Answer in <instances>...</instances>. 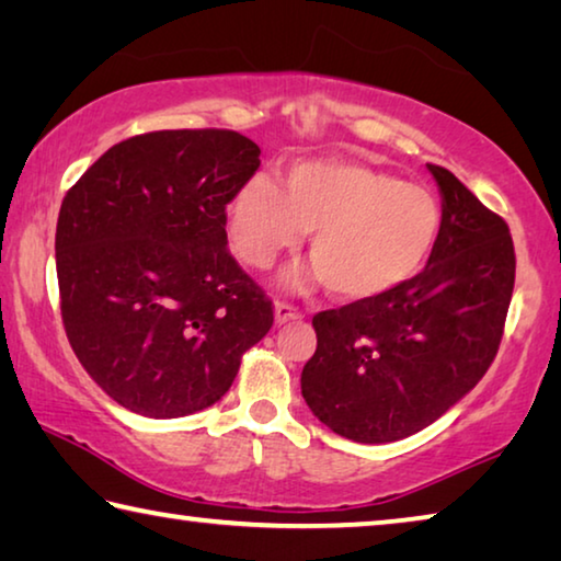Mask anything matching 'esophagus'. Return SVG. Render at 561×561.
<instances>
[{"label": "esophagus", "instance_id": "esophagus-1", "mask_svg": "<svg viewBox=\"0 0 561 561\" xmlns=\"http://www.w3.org/2000/svg\"><path fill=\"white\" fill-rule=\"evenodd\" d=\"M301 311L297 307H291L287 301H277L274 304V321L277 324H287V321H299Z\"/></svg>", "mask_w": 561, "mask_h": 561}]
</instances>
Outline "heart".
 <instances>
[{"label": "heart", "mask_w": 561, "mask_h": 561, "mask_svg": "<svg viewBox=\"0 0 561 561\" xmlns=\"http://www.w3.org/2000/svg\"><path fill=\"white\" fill-rule=\"evenodd\" d=\"M443 203L431 187L351 160L294 165L284 190L254 175L227 205L237 254L267 270L311 232L314 267L291 272V287L329 284L344 301H371L421 274L443 234Z\"/></svg>", "instance_id": "obj_1"}]
</instances>
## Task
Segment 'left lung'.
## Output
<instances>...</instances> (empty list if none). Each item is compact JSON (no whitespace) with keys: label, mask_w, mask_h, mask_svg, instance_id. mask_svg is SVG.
Segmentation results:
<instances>
[{"label":"left lung","mask_w":561,"mask_h":561,"mask_svg":"<svg viewBox=\"0 0 561 561\" xmlns=\"http://www.w3.org/2000/svg\"><path fill=\"white\" fill-rule=\"evenodd\" d=\"M443 197V234L401 289L311 319L317 351L301 396L321 423L356 443H391L470 393L490 368L515 289L510 227L450 170L428 165Z\"/></svg>","instance_id":"obj_1"}]
</instances>
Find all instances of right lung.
Returning a JSON list of instances; mask_svg holds the SVG:
<instances>
[{
    "mask_svg": "<svg viewBox=\"0 0 561 561\" xmlns=\"http://www.w3.org/2000/svg\"><path fill=\"white\" fill-rule=\"evenodd\" d=\"M260 146L234 130H156L108 148L56 222L61 319L76 358L118 405L180 417L230 391L274 324L227 250L237 187Z\"/></svg>",
    "mask_w": 561,
    "mask_h": 561,
    "instance_id": "obj_1",
    "label": "right lung"
}]
</instances>
